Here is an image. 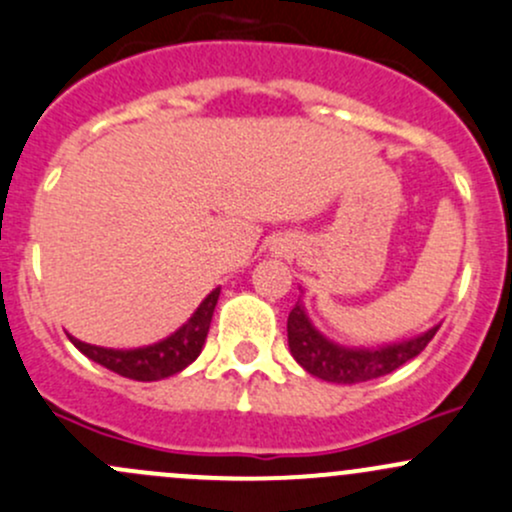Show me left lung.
<instances>
[{
	"label": "left lung",
	"mask_w": 512,
	"mask_h": 512,
	"mask_svg": "<svg viewBox=\"0 0 512 512\" xmlns=\"http://www.w3.org/2000/svg\"><path fill=\"white\" fill-rule=\"evenodd\" d=\"M437 331L439 326H434L419 336L407 338V341H397L380 348H348L326 338L319 328L311 324L301 299L289 311L287 319L289 351H292L294 360L314 378L336 385H355L383 378V375L405 365L407 360L417 358Z\"/></svg>",
	"instance_id": "obj_1"
}]
</instances>
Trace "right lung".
Wrapping results in <instances>:
<instances>
[{"label": "right lung", "mask_w": 512, "mask_h": 512, "mask_svg": "<svg viewBox=\"0 0 512 512\" xmlns=\"http://www.w3.org/2000/svg\"><path fill=\"white\" fill-rule=\"evenodd\" d=\"M218 297L220 287L213 289V292L198 304V309L193 311L191 319H188L184 326L176 328L171 336H166L164 341L159 343H152V346L120 351V348L90 346V343L78 341V338L73 336L71 341L73 346L83 355H88L93 363H100L102 368L112 370V373L122 375V378L139 380V383H152V380L171 378V375L188 368V365L201 355L203 346H206V336L208 328H211Z\"/></svg>", "instance_id": "1"}]
</instances>
